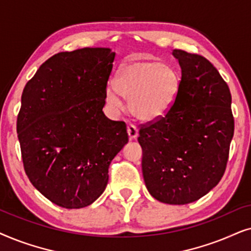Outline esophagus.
I'll return each mask as SVG.
<instances>
[{"label":"esophagus","instance_id":"obj_1","mask_svg":"<svg viewBox=\"0 0 251 251\" xmlns=\"http://www.w3.org/2000/svg\"><path fill=\"white\" fill-rule=\"evenodd\" d=\"M127 133H128V138L129 140H135L138 138V128L135 127L134 125H132V124H129L127 126Z\"/></svg>","mask_w":251,"mask_h":251}]
</instances>
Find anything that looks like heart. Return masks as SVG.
Masks as SVG:
<instances>
[{"label": "heart", "instance_id": "obj_1", "mask_svg": "<svg viewBox=\"0 0 251 251\" xmlns=\"http://www.w3.org/2000/svg\"><path fill=\"white\" fill-rule=\"evenodd\" d=\"M181 86V73L176 66L156 59H138L123 65L109 86L105 100L110 108H122L118 93L128 99L136 119L152 123L163 118L175 104Z\"/></svg>", "mask_w": 251, "mask_h": 251}]
</instances>
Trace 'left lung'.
<instances>
[{
    "instance_id": "8db88e82",
    "label": "left lung",
    "mask_w": 251,
    "mask_h": 251,
    "mask_svg": "<svg viewBox=\"0 0 251 251\" xmlns=\"http://www.w3.org/2000/svg\"><path fill=\"white\" fill-rule=\"evenodd\" d=\"M181 86L165 117L140 128L142 173L157 201L188 204L218 185L234 134L232 96L208 59L175 49Z\"/></svg>"
}]
</instances>
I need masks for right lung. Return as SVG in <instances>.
Wrapping results in <instances>:
<instances>
[{"label": "right lung", "instance_id": "1", "mask_svg": "<svg viewBox=\"0 0 251 251\" xmlns=\"http://www.w3.org/2000/svg\"><path fill=\"white\" fill-rule=\"evenodd\" d=\"M115 56L110 48L58 52L23 91L17 133L25 172L62 208L96 201L108 185L110 163L128 142L125 123L102 111Z\"/></svg>", "mask_w": 251, "mask_h": 251}]
</instances>
